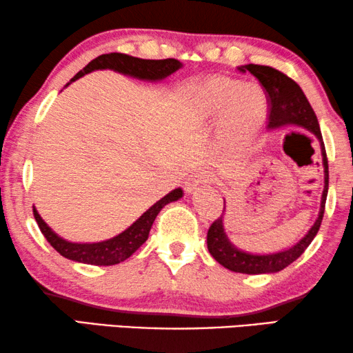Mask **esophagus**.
I'll use <instances>...</instances> for the list:
<instances>
[{"instance_id":"1","label":"esophagus","mask_w":353,"mask_h":353,"mask_svg":"<svg viewBox=\"0 0 353 353\" xmlns=\"http://www.w3.org/2000/svg\"><path fill=\"white\" fill-rule=\"evenodd\" d=\"M210 181V175H208L206 172H195L190 175L186 181H184V189H186V192H194L195 189L199 186H201L203 183Z\"/></svg>"}]
</instances>
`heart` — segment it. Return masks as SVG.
<instances>
[{
    "label": "heart",
    "mask_w": 353,
    "mask_h": 353,
    "mask_svg": "<svg viewBox=\"0 0 353 353\" xmlns=\"http://www.w3.org/2000/svg\"><path fill=\"white\" fill-rule=\"evenodd\" d=\"M190 106L205 122L222 119L223 134L234 145H247L256 137L268 111L261 85L225 77L208 78L194 85Z\"/></svg>",
    "instance_id": "obj_1"
}]
</instances>
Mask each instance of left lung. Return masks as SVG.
I'll list each match as a JSON object with an SVG mask.
<instances>
[{
    "label": "left lung",
    "mask_w": 353,
    "mask_h": 353,
    "mask_svg": "<svg viewBox=\"0 0 353 353\" xmlns=\"http://www.w3.org/2000/svg\"><path fill=\"white\" fill-rule=\"evenodd\" d=\"M238 70L242 73L250 72L253 77L261 83L265 92V98H268L269 103V130H275L280 128V126L288 125L300 126V128H305L310 132H313L321 143L323 164V190L321 199L319 216H317L313 227L308 230V233L305 234L297 244L276 253L253 255V253L242 252L238 247H234V244H231L227 233H225L223 214L219 217L217 221L212 222L210 230H208V250H210L212 258H214L219 264H222L223 268L233 270V272L250 275L274 274L280 272V270L296 261V259L307 250V247L311 244V241L314 239V236L321 228L328 192V161L325 145H323L322 141L319 122H317L316 114L313 111V108H311L310 101L307 100V97H305L303 90L300 89V85L296 81H292L290 77H286L285 73L275 70L272 67L256 65V63L241 65Z\"/></svg>",
    "instance_id": "left-lung-1"
}]
</instances>
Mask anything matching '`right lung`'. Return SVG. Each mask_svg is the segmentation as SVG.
<instances>
[{
  "label": "right lung",
  "instance_id": "right-lung-1",
  "mask_svg": "<svg viewBox=\"0 0 353 353\" xmlns=\"http://www.w3.org/2000/svg\"><path fill=\"white\" fill-rule=\"evenodd\" d=\"M181 67L183 63L176 59L154 61L141 59V57L128 56L123 53H109L98 56L94 61H90L83 70H79L74 74L68 84H72L73 81L79 79L81 77H84V74H88L90 72L105 70V68L126 74V77L137 78L142 81H152V83H154V81H163L164 78H167L172 73H175L178 68ZM181 197V188L173 189L172 192L165 195V197L156 201L152 208H148L131 227L122 231L120 234L101 242H90V244L89 242H83V244H81V242H68L65 239H62L61 236H57L54 231L45 223V221L39 216V212L34 206L32 211L42 234L45 236L46 241L50 242V245L53 247L57 253H61L63 258L92 265H114L125 261L126 258H130L132 253L148 239L150 228H152V225L156 216L159 214V211L163 210L167 203L180 200Z\"/></svg>",
  "mask_w": 353,
  "mask_h": 353
}]
</instances>
